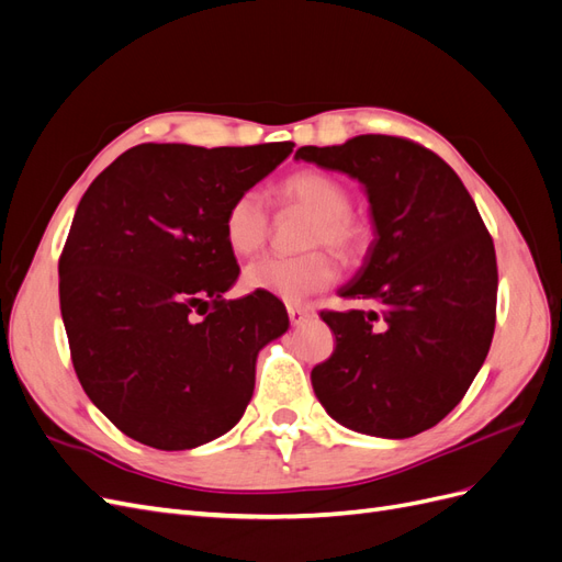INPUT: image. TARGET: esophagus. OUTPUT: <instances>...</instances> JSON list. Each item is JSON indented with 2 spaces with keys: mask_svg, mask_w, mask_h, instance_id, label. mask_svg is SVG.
<instances>
[{
  "mask_svg": "<svg viewBox=\"0 0 562 562\" xmlns=\"http://www.w3.org/2000/svg\"><path fill=\"white\" fill-rule=\"evenodd\" d=\"M310 316H312V310L307 307H295V304L288 307V318H291L293 326H300V323H304Z\"/></svg>",
  "mask_w": 562,
  "mask_h": 562,
  "instance_id": "1",
  "label": "esophagus"
}]
</instances>
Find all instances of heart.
<instances>
[{
	"mask_svg": "<svg viewBox=\"0 0 562 562\" xmlns=\"http://www.w3.org/2000/svg\"><path fill=\"white\" fill-rule=\"evenodd\" d=\"M288 201L307 209L310 223L304 246L326 244L339 258H353L366 246L368 232L351 217V196L342 184L326 173L302 171L281 184ZM271 215L260 190H244L236 194L223 215V234L236 255H250L267 244ZM337 277V265L326 250H307L293 258L265 255L244 269V285L248 291L274 295L283 302H302L314 293L326 291Z\"/></svg>",
	"mask_w": 562,
	"mask_h": 562,
	"instance_id": "obj_1",
	"label": "heart"
}]
</instances>
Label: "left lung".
Returning <instances> with one entry per match:
<instances>
[{
    "label": "left lung",
    "instance_id": "1",
    "mask_svg": "<svg viewBox=\"0 0 562 562\" xmlns=\"http://www.w3.org/2000/svg\"><path fill=\"white\" fill-rule=\"evenodd\" d=\"M295 159L366 187L375 241L339 295L363 310L321 312L335 351L312 370L314 394L342 427L411 438L464 398L497 318L495 244L452 168L407 138L356 135L300 147Z\"/></svg>",
    "mask_w": 562,
    "mask_h": 562
}]
</instances>
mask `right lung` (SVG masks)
<instances>
[{"label": "right lung", "mask_w": 562, "mask_h": 562, "mask_svg": "<svg viewBox=\"0 0 562 562\" xmlns=\"http://www.w3.org/2000/svg\"><path fill=\"white\" fill-rule=\"evenodd\" d=\"M293 147L135 145L81 196L58 262L67 342L87 396L138 443L190 450L244 417L288 314L267 293L223 297L239 277L223 215Z\"/></svg>", "instance_id": "1"}]
</instances>
